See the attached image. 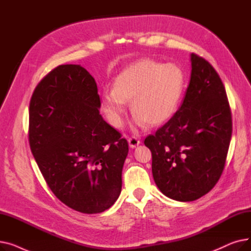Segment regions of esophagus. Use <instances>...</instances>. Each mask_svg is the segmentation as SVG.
<instances>
[{
	"label": "esophagus",
	"instance_id": "obj_1",
	"mask_svg": "<svg viewBox=\"0 0 251 251\" xmlns=\"http://www.w3.org/2000/svg\"><path fill=\"white\" fill-rule=\"evenodd\" d=\"M128 143H129V147L131 149H134L140 143V140L135 136H131L128 138Z\"/></svg>",
	"mask_w": 251,
	"mask_h": 251
}]
</instances>
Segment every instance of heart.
I'll list each match as a JSON object with an SVG mask.
<instances>
[{
  "label": "heart",
  "instance_id": "b5f03b06",
  "mask_svg": "<svg viewBox=\"0 0 251 251\" xmlns=\"http://www.w3.org/2000/svg\"><path fill=\"white\" fill-rule=\"evenodd\" d=\"M184 84L185 76L177 65L142 59L117 76L113 90L102 91L101 105L115 128L123 124L127 101H131L137 125H161L176 113Z\"/></svg>",
  "mask_w": 251,
  "mask_h": 251
}]
</instances>
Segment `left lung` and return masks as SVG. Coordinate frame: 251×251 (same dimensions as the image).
<instances>
[{
    "label": "left lung",
    "instance_id": "obj_1",
    "mask_svg": "<svg viewBox=\"0 0 251 251\" xmlns=\"http://www.w3.org/2000/svg\"><path fill=\"white\" fill-rule=\"evenodd\" d=\"M191 77L178 111L144 139L151 150L153 180L170 199L193 201L214 188L232 136L225 86L215 68L191 54Z\"/></svg>",
    "mask_w": 251,
    "mask_h": 251
}]
</instances>
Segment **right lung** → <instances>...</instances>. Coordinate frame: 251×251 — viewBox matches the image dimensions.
Returning <instances> with one entry per match:
<instances>
[{
    "instance_id": "1",
    "label": "right lung",
    "mask_w": 251,
    "mask_h": 251,
    "mask_svg": "<svg viewBox=\"0 0 251 251\" xmlns=\"http://www.w3.org/2000/svg\"><path fill=\"white\" fill-rule=\"evenodd\" d=\"M96 80L79 65H60L36 85L28 140L50 189L83 214L110 208L120 195L128 142L100 115Z\"/></svg>"
}]
</instances>
